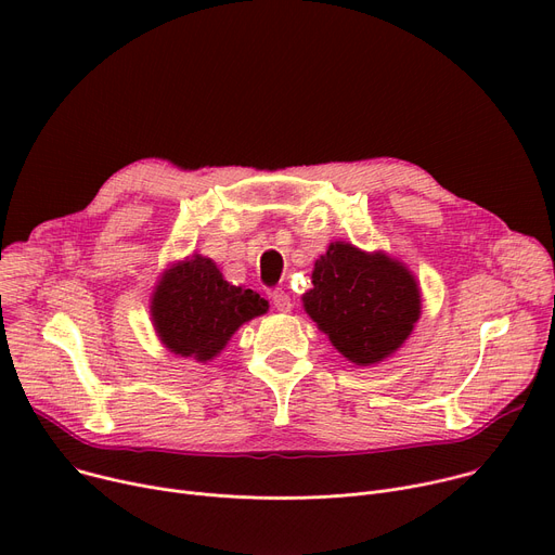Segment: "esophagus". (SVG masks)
I'll return each instance as SVG.
<instances>
[{
	"mask_svg": "<svg viewBox=\"0 0 555 555\" xmlns=\"http://www.w3.org/2000/svg\"><path fill=\"white\" fill-rule=\"evenodd\" d=\"M272 304H274V308L276 310H281V312H287L289 308H293V299H289V295L285 293V289H281V287H276V289H272Z\"/></svg>",
	"mask_w": 555,
	"mask_h": 555,
	"instance_id": "1",
	"label": "esophagus"
}]
</instances>
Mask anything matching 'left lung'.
I'll return each mask as SVG.
<instances>
[{
  "label": "left lung",
  "instance_id": "8db88e82",
  "mask_svg": "<svg viewBox=\"0 0 555 555\" xmlns=\"http://www.w3.org/2000/svg\"><path fill=\"white\" fill-rule=\"evenodd\" d=\"M304 306L344 358L369 366L410 337L421 317V293L398 260L333 243L314 262Z\"/></svg>",
  "mask_w": 555,
  "mask_h": 555
}]
</instances>
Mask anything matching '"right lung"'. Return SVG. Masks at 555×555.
Listing matches in <instances>:
<instances>
[{"instance_id":"1","label":"right lung","mask_w":555,"mask_h":555,"mask_svg":"<svg viewBox=\"0 0 555 555\" xmlns=\"http://www.w3.org/2000/svg\"><path fill=\"white\" fill-rule=\"evenodd\" d=\"M151 310L170 353L207 362L238 326L268 312V301L254 289L227 283L214 260L195 254L164 274Z\"/></svg>"}]
</instances>
